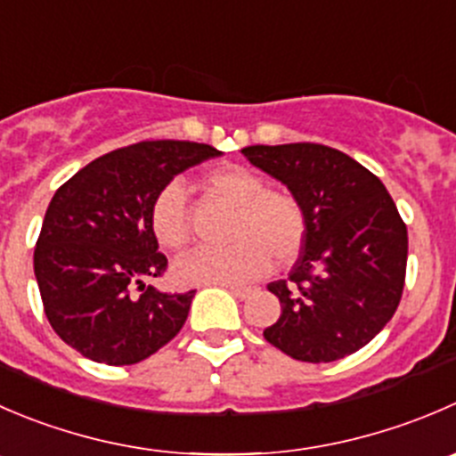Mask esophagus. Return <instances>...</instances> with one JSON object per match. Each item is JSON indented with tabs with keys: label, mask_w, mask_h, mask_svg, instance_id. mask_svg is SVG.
Segmentation results:
<instances>
[{
	"label": "esophagus",
	"mask_w": 456,
	"mask_h": 456,
	"mask_svg": "<svg viewBox=\"0 0 456 456\" xmlns=\"http://www.w3.org/2000/svg\"><path fill=\"white\" fill-rule=\"evenodd\" d=\"M229 291H232L233 296H236V298H240V300H245V298H249L251 294H254V287H242V285H229Z\"/></svg>",
	"instance_id": "1"
}]
</instances>
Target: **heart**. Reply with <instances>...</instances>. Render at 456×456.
Masks as SVG:
<instances>
[{
    "label": "heart",
    "mask_w": 456,
    "mask_h": 456,
    "mask_svg": "<svg viewBox=\"0 0 456 456\" xmlns=\"http://www.w3.org/2000/svg\"><path fill=\"white\" fill-rule=\"evenodd\" d=\"M202 189L214 200L232 207L227 240L220 251H196L174 265L180 285H238L263 276L272 263L291 267L307 242L309 216L303 200L289 189L267 187V180L240 165L207 171ZM149 224L165 249L183 251L191 240V220L184 187L167 183L153 196Z\"/></svg>",
    "instance_id": "1"
}]
</instances>
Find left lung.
<instances>
[{
    "label": "left lung",
    "instance_id": "obj_1",
    "mask_svg": "<svg viewBox=\"0 0 456 456\" xmlns=\"http://www.w3.org/2000/svg\"><path fill=\"white\" fill-rule=\"evenodd\" d=\"M303 200L309 233L289 278L269 282L281 316L267 343L307 363L346 359L387 325L401 303L408 227L381 180L338 149L314 142L242 149Z\"/></svg>",
    "mask_w": 456,
    "mask_h": 456
}]
</instances>
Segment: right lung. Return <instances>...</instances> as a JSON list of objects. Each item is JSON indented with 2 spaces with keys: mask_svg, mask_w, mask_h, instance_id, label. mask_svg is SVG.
Returning <instances> with one entry per match:
<instances>
[{
  "mask_svg": "<svg viewBox=\"0 0 456 456\" xmlns=\"http://www.w3.org/2000/svg\"><path fill=\"white\" fill-rule=\"evenodd\" d=\"M216 156L209 144L147 140L104 153L57 189L33 265L44 314L66 346L95 363L134 365L183 330L196 289L144 285L167 272L149 207L174 175Z\"/></svg>",
  "mask_w": 456,
  "mask_h": 456,
  "instance_id": "obj_1",
  "label": "right lung"
}]
</instances>
